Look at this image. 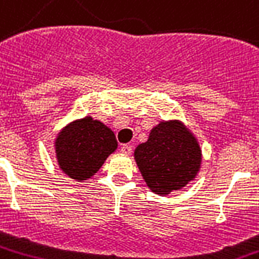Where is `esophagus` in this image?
Returning a JSON list of instances; mask_svg holds the SVG:
<instances>
[{
  "label": "esophagus",
  "instance_id": "1",
  "mask_svg": "<svg viewBox=\"0 0 259 259\" xmlns=\"http://www.w3.org/2000/svg\"><path fill=\"white\" fill-rule=\"evenodd\" d=\"M121 152L123 155H130V153L133 152V148H132V145H129V144H125V145H122L121 147Z\"/></svg>",
  "mask_w": 259,
  "mask_h": 259
}]
</instances>
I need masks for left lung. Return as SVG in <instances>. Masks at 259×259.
Wrapping results in <instances>:
<instances>
[{
  "label": "left lung",
  "mask_w": 259,
  "mask_h": 259,
  "mask_svg": "<svg viewBox=\"0 0 259 259\" xmlns=\"http://www.w3.org/2000/svg\"><path fill=\"white\" fill-rule=\"evenodd\" d=\"M144 181L153 193L167 195L193 181L201 167L200 144L179 121H163L149 133L147 143L134 151Z\"/></svg>",
  "instance_id": "1"
}]
</instances>
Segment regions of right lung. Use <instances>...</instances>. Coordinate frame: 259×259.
Instances as JSON below:
<instances>
[{
	"label": "right lung",
	"instance_id": "1",
	"mask_svg": "<svg viewBox=\"0 0 259 259\" xmlns=\"http://www.w3.org/2000/svg\"><path fill=\"white\" fill-rule=\"evenodd\" d=\"M116 147L114 132L92 116L73 121L55 138L59 168L77 182L94 177Z\"/></svg>",
	"mask_w": 259,
	"mask_h": 259
}]
</instances>
